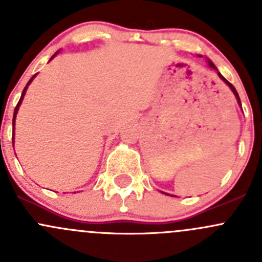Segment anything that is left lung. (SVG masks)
<instances>
[{"label":"left lung","instance_id":"8db88e82","mask_svg":"<svg viewBox=\"0 0 262 262\" xmlns=\"http://www.w3.org/2000/svg\"><path fill=\"white\" fill-rule=\"evenodd\" d=\"M198 57H202V55H198ZM207 62H208V66H209V67H210V68H213V70H215V71H216V73H218L219 78H221V80H222V81H223V82H224V83H226V84H227V86H228V87H229V89H231V91H232V92H233V95H234V96H236V100H237V102H238V105H239V106H241V100H239V96H238V94H237V91H236V89H234V86H233V84H232V83H229V82H228V81H227V80H226V78H224V77H223V76H222V75H221V73H219V72H218V70H216L215 64H214V63L212 62V60H210V59H207ZM241 109H242V107H241ZM162 192H163V191H162ZM163 194H166V195H170V194H167V192H163ZM171 196H172V195H171Z\"/></svg>","mask_w":262,"mask_h":262}]
</instances>
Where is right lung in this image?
I'll use <instances>...</instances> for the list:
<instances>
[{
	"label": "right lung",
	"instance_id": "1",
	"mask_svg": "<svg viewBox=\"0 0 262 262\" xmlns=\"http://www.w3.org/2000/svg\"><path fill=\"white\" fill-rule=\"evenodd\" d=\"M58 53H59V50H58L57 53H55V54H53V57L50 58L49 59V62L50 60L53 59V58L55 57V55L58 54ZM36 75H38V73H36ZM36 75H34L33 77L30 78V81L28 82V83H26V86H25V89H24V91H23V94H21V97H20V100H18V102H17V105H16V107H15V112H14V119H12V146H14V142H15V139H14V137H15V121H16V115H17V112H18V109H20V105H21V102H23V100H24V96H25V94H26V90H28V87H29V84L31 83V82H33V80L34 78L36 77Z\"/></svg>",
	"mask_w": 262,
	"mask_h": 262
}]
</instances>
